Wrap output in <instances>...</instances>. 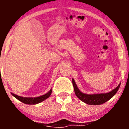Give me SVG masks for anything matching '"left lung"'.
<instances>
[{"label":"left lung","instance_id":"left-lung-1","mask_svg":"<svg viewBox=\"0 0 129 129\" xmlns=\"http://www.w3.org/2000/svg\"><path fill=\"white\" fill-rule=\"evenodd\" d=\"M72 84L74 88V92L76 95L80 100L83 101L84 103L88 105H98L105 103L107 101H109L111 99L116 92H118V89L119 88L120 84L118 85L116 88L112 90L111 92L105 94H83L78 89L77 85H76L75 81L72 79Z\"/></svg>","mask_w":129,"mask_h":129}]
</instances>
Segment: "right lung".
<instances>
[{
  "label": "right lung",
  "instance_id": "obj_1",
  "mask_svg": "<svg viewBox=\"0 0 129 129\" xmlns=\"http://www.w3.org/2000/svg\"><path fill=\"white\" fill-rule=\"evenodd\" d=\"M52 89L48 92L47 94H44V95H41V96L37 97V98H23V97H20L19 95H17L14 94H11L13 95V96L15 98L17 99L18 100H19L20 101L24 103V104H28V105H35L37 104V103H39L42 101H43L44 100H45L46 99H47L50 96L51 94H52Z\"/></svg>",
  "mask_w": 129,
  "mask_h": 129
}]
</instances>
